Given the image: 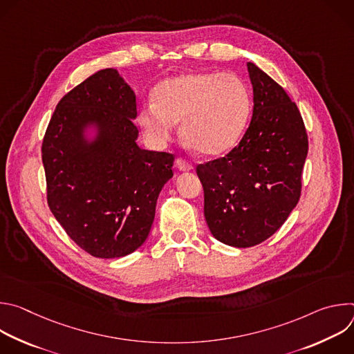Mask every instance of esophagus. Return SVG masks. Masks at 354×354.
<instances>
[{
    "mask_svg": "<svg viewBox=\"0 0 354 354\" xmlns=\"http://www.w3.org/2000/svg\"><path fill=\"white\" fill-rule=\"evenodd\" d=\"M175 165H176V168H178L179 171H183V172L193 169V165H192L190 162H187L186 160H183V158H176Z\"/></svg>",
    "mask_w": 354,
    "mask_h": 354,
    "instance_id": "obj_1",
    "label": "esophagus"
}]
</instances>
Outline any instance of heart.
Wrapping results in <instances>:
<instances>
[{
  "label": "heart",
  "mask_w": 354,
  "mask_h": 354,
  "mask_svg": "<svg viewBox=\"0 0 354 354\" xmlns=\"http://www.w3.org/2000/svg\"><path fill=\"white\" fill-rule=\"evenodd\" d=\"M252 111L250 92L232 73H185L162 81L138 123L156 144L171 140L182 122L185 142L201 157H218L242 138Z\"/></svg>",
  "instance_id": "obj_1"
}]
</instances>
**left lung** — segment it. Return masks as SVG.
Instances as JSON below:
<instances>
[{"mask_svg": "<svg viewBox=\"0 0 354 354\" xmlns=\"http://www.w3.org/2000/svg\"><path fill=\"white\" fill-rule=\"evenodd\" d=\"M254 112L239 144L225 157L200 164L205 217L220 242L249 248L272 236L297 206L308 138L286 91L248 63Z\"/></svg>", "mask_w": 354, "mask_h": 354, "instance_id": "8db88e82", "label": "left lung"}]
</instances>
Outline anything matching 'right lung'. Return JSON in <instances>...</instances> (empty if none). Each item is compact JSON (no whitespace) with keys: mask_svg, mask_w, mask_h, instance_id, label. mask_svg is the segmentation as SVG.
<instances>
[{"mask_svg":"<svg viewBox=\"0 0 354 354\" xmlns=\"http://www.w3.org/2000/svg\"><path fill=\"white\" fill-rule=\"evenodd\" d=\"M136 93L115 68L71 89L47 126L41 161L47 203L89 255L126 257L147 239L174 156L141 149Z\"/></svg>","mask_w":354,"mask_h":354,"instance_id":"right-lung-1","label":"right lung"}]
</instances>
